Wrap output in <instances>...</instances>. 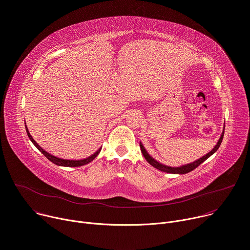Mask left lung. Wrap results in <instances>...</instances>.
<instances>
[{
  "mask_svg": "<svg viewBox=\"0 0 250 250\" xmlns=\"http://www.w3.org/2000/svg\"><path fill=\"white\" fill-rule=\"evenodd\" d=\"M224 134H225V131L223 132V134H221V136H220V138H219V140H218V142H217V144L215 145V147L209 152V153H208L207 155H205L204 157H202L201 159H199L198 161H196V162H193V163H190V164H188V165H185V166H182V167H178V168H172V167H168V166H165V165H162V164H160L159 162H157V161H155L148 153H147V151L145 150V148L143 147V145L140 143V148H141V152H142V154H143V156L145 157V159L147 160V162L150 164V165H152L153 167H155L156 169H158V170H160V171H162V172H166V173H170V174H187V173H188V172H191V171H193L195 170L196 168H198L199 166L202 164V163H204L208 158H209L214 152H216L217 151V149L219 148V146H220V144H221V142H223V138H224Z\"/></svg>",
  "mask_w": 250,
  "mask_h": 250,
  "instance_id": "left-lung-1",
  "label": "left lung"
}]
</instances>
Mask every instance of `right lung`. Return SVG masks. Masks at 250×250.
Wrapping results in <instances>:
<instances>
[{"instance_id": "1", "label": "right lung", "mask_w": 250, "mask_h": 250, "mask_svg": "<svg viewBox=\"0 0 250 250\" xmlns=\"http://www.w3.org/2000/svg\"><path fill=\"white\" fill-rule=\"evenodd\" d=\"M25 130H26L27 136H29L30 140L33 142V144H34L50 162H52L53 164L58 165V166H63V167H80V166L86 165V164L90 163L91 161H93V160L96 158V156L99 154V152H100V149H99V150H98L96 153H94L92 156H90V157H88V158H86V159H83V160H76V161H74V160H63V159H60V158H57V157H54V156L48 154V153L45 152L41 146H39V144L33 139V137L31 136V134H30L29 130H27L26 126H25Z\"/></svg>"}]
</instances>
